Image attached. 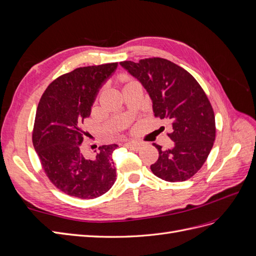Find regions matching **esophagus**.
I'll return each instance as SVG.
<instances>
[{"mask_svg":"<svg viewBox=\"0 0 256 256\" xmlns=\"http://www.w3.org/2000/svg\"><path fill=\"white\" fill-rule=\"evenodd\" d=\"M125 146H127L128 148L130 150H138L141 148V143L138 142H134V141H130V142H127L125 144Z\"/></svg>","mask_w":256,"mask_h":256,"instance_id":"34e87169","label":"esophagus"}]
</instances>
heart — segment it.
<instances>
[{"mask_svg": "<svg viewBox=\"0 0 256 256\" xmlns=\"http://www.w3.org/2000/svg\"><path fill=\"white\" fill-rule=\"evenodd\" d=\"M124 80H125V81L127 82V84H128V83H130V82H134V81H131V80H129L128 78H125V79H124Z\"/></svg>", "mask_w": 256, "mask_h": 256, "instance_id": "heart-1", "label": "heart"}]
</instances>
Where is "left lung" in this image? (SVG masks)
Segmentation results:
<instances>
[{
  "instance_id": "1",
  "label": "left lung",
  "mask_w": 256,
  "mask_h": 256,
  "mask_svg": "<svg viewBox=\"0 0 256 256\" xmlns=\"http://www.w3.org/2000/svg\"><path fill=\"white\" fill-rule=\"evenodd\" d=\"M142 83L152 102L156 118L168 120L173 141L168 150L154 143L159 158L152 172L166 182H184L203 166L216 138L212 106L198 82L184 68L161 58L120 62Z\"/></svg>"
}]
</instances>
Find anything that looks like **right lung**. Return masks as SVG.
Listing matches in <instances>:
<instances>
[{"instance_id": "add662e5", "label": "right lung", "mask_w": 256, "mask_h": 256, "mask_svg": "<svg viewBox=\"0 0 256 256\" xmlns=\"http://www.w3.org/2000/svg\"><path fill=\"white\" fill-rule=\"evenodd\" d=\"M118 63L80 67L62 74L46 88L38 104L32 141L50 182L65 194L96 198L116 180L112 152L116 144L98 147L94 157L83 150L84 120L102 83Z\"/></svg>"}]
</instances>
